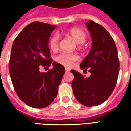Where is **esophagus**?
Returning a JSON list of instances; mask_svg holds the SVG:
<instances>
[{"label": "esophagus", "instance_id": "34e87169", "mask_svg": "<svg viewBox=\"0 0 131 131\" xmlns=\"http://www.w3.org/2000/svg\"><path fill=\"white\" fill-rule=\"evenodd\" d=\"M65 71L66 72H69V69H66Z\"/></svg>", "mask_w": 131, "mask_h": 131}]
</instances>
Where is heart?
<instances>
[{
	"instance_id": "b5f03b06",
	"label": "heart",
	"mask_w": 131,
	"mask_h": 131,
	"mask_svg": "<svg viewBox=\"0 0 131 131\" xmlns=\"http://www.w3.org/2000/svg\"><path fill=\"white\" fill-rule=\"evenodd\" d=\"M67 35L71 37L73 40L77 43V47L79 48H82L87 38L86 33L81 29L74 27L69 29ZM49 46L52 51H57L60 48V37L57 34H53L49 40ZM79 59L78 55L76 53H68L62 52L56 57L55 60L58 64L67 68H70L74 65V63Z\"/></svg>"
}]
</instances>
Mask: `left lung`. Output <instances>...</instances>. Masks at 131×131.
<instances>
[{
	"instance_id": "1",
	"label": "left lung",
	"mask_w": 131,
	"mask_h": 131,
	"mask_svg": "<svg viewBox=\"0 0 131 131\" xmlns=\"http://www.w3.org/2000/svg\"><path fill=\"white\" fill-rule=\"evenodd\" d=\"M93 44L90 53L80 64L82 70L91 72L85 78L79 72L71 70V82L76 99L86 107L104 102L112 93L117 82L119 60L114 40L100 24L90 20L86 23Z\"/></svg>"
}]
</instances>
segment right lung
<instances>
[{
  "mask_svg": "<svg viewBox=\"0 0 131 131\" xmlns=\"http://www.w3.org/2000/svg\"><path fill=\"white\" fill-rule=\"evenodd\" d=\"M56 26L40 21L28 24L13 42L9 71L16 93L33 108H44L57 96L65 69L54 62L47 72L40 68L50 67L52 59L48 40Z\"/></svg>",
  "mask_w": 131,
  "mask_h": 131,
  "instance_id": "right-lung-1",
  "label": "right lung"
}]
</instances>
